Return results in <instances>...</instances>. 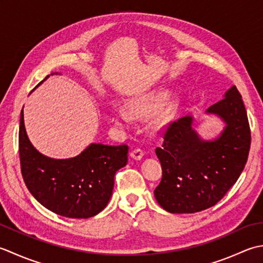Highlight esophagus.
Returning <instances> with one entry per match:
<instances>
[{
    "mask_svg": "<svg viewBox=\"0 0 263 263\" xmlns=\"http://www.w3.org/2000/svg\"><path fill=\"white\" fill-rule=\"evenodd\" d=\"M130 157H132V159L137 160V161H138V160H142V158L144 157V152L142 151L141 148H136L130 153Z\"/></svg>",
    "mask_w": 263,
    "mask_h": 263,
    "instance_id": "esophagus-1",
    "label": "esophagus"
}]
</instances>
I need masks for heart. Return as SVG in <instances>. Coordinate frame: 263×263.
<instances>
[{"label":"heart","instance_id":"obj_1","mask_svg":"<svg viewBox=\"0 0 263 263\" xmlns=\"http://www.w3.org/2000/svg\"><path fill=\"white\" fill-rule=\"evenodd\" d=\"M168 99L167 93H158L151 98L144 99V100H134L127 103L126 108L127 111L122 110L120 108L112 109L111 117L112 121L115 122L117 126L120 127H128L130 121V117L136 118V119H145V118L151 117L154 115L159 109L162 108L164 102ZM175 114V104L169 103L164 106V108L155 115L151 122H149V127L155 133L162 130L163 128L169 124Z\"/></svg>","mask_w":263,"mask_h":263}]
</instances>
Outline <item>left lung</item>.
Returning a JSON list of instances; mask_svg holds the SVG:
<instances>
[{"label":"left lung","mask_w":263,"mask_h":263,"mask_svg":"<svg viewBox=\"0 0 263 263\" xmlns=\"http://www.w3.org/2000/svg\"><path fill=\"white\" fill-rule=\"evenodd\" d=\"M205 114L220 118L222 132L203 139L186 116L170 125L155 154L162 179L154 191L158 203L170 213H194L220 201L248 161L251 132L242 96L232 86Z\"/></svg>","instance_id":"left-lung-1"}]
</instances>
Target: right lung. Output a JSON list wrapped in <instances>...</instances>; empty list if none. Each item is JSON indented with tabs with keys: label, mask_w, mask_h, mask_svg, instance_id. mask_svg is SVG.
Segmentation results:
<instances>
[{
	"label": "right lung",
	"mask_w": 263,
	"mask_h": 263,
	"mask_svg": "<svg viewBox=\"0 0 263 263\" xmlns=\"http://www.w3.org/2000/svg\"><path fill=\"white\" fill-rule=\"evenodd\" d=\"M19 154L27 189L43 206L62 217L87 219L109 203L115 175L127 164L128 146L92 143L73 158L46 157L29 141L23 109Z\"/></svg>",
	"instance_id": "right-lung-1"
}]
</instances>
